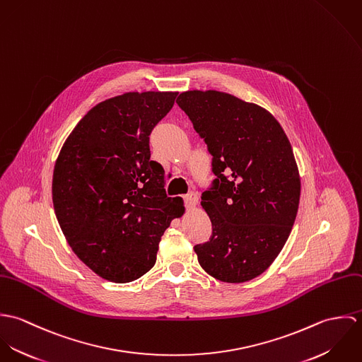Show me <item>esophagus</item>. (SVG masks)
<instances>
[{
    "label": "esophagus",
    "instance_id": "1",
    "mask_svg": "<svg viewBox=\"0 0 362 362\" xmlns=\"http://www.w3.org/2000/svg\"><path fill=\"white\" fill-rule=\"evenodd\" d=\"M184 199H185V206H187V209H194L195 205L198 204V194L197 192H188L184 197Z\"/></svg>",
    "mask_w": 362,
    "mask_h": 362
}]
</instances>
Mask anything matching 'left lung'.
<instances>
[{
    "instance_id": "8db88e82",
    "label": "left lung",
    "mask_w": 362,
    "mask_h": 362,
    "mask_svg": "<svg viewBox=\"0 0 362 362\" xmlns=\"http://www.w3.org/2000/svg\"><path fill=\"white\" fill-rule=\"evenodd\" d=\"M178 105L205 139L216 175L201 205L211 237L195 245L211 277L244 283L283 250L297 217L301 180L279 121L258 104L217 90H187Z\"/></svg>"
}]
</instances>
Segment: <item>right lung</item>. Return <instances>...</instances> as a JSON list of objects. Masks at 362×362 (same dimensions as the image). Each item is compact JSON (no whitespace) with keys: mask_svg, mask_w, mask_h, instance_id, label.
<instances>
[{"mask_svg":"<svg viewBox=\"0 0 362 362\" xmlns=\"http://www.w3.org/2000/svg\"><path fill=\"white\" fill-rule=\"evenodd\" d=\"M178 92H128L90 108L55 160L52 204L76 257L108 281L128 283L155 264L171 220L185 211L168 198L149 135Z\"/></svg>","mask_w":362,"mask_h":362,"instance_id":"right-lung-1","label":"right lung"}]
</instances>
